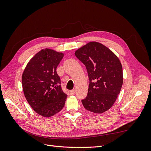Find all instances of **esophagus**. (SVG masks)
Returning <instances> with one entry per match:
<instances>
[{
    "label": "esophagus",
    "instance_id": "esophagus-1",
    "mask_svg": "<svg viewBox=\"0 0 151 151\" xmlns=\"http://www.w3.org/2000/svg\"><path fill=\"white\" fill-rule=\"evenodd\" d=\"M76 93V90L75 89H73V90H70L69 91V93L70 95H72V94H74Z\"/></svg>",
    "mask_w": 151,
    "mask_h": 151
}]
</instances>
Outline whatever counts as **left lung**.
<instances>
[{
	"instance_id": "1",
	"label": "left lung",
	"mask_w": 151,
	"mask_h": 151,
	"mask_svg": "<svg viewBox=\"0 0 151 151\" xmlns=\"http://www.w3.org/2000/svg\"><path fill=\"white\" fill-rule=\"evenodd\" d=\"M76 57L84 63L89 80L87 96L81 101L87 110L102 113L110 108L123 84L122 66L110 50L98 42L78 49Z\"/></svg>"
}]
</instances>
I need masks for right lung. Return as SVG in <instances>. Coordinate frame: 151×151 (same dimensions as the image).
<instances>
[{"mask_svg": "<svg viewBox=\"0 0 151 151\" xmlns=\"http://www.w3.org/2000/svg\"><path fill=\"white\" fill-rule=\"evenodd\" d=\"M63 57L53 50H41L31 59L22 76L27 101L39 115L52 116L61 111L67 95L56 71Z\"/></svg>", "mask_w": 151, "mask_h": 151, "instance_id": "1", "label": "right lung"}]
</instances>
